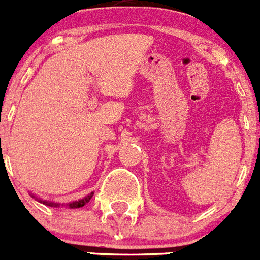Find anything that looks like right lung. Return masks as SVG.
Here are the masks:
<instances>
[{"instance_id": "right-lung-1", "label": "right lung", "mask_w": 260, "mask_h": 260, "mask_svg": "<svg viewBox=\"0 0 260 260\" xmlns=\"http://www.w3.org/2000/svg\"><path fill=\"white\" fill-rule=\"evenodd\" d=\"M91 198H92V194H89L88 197H86V198H84V199H80V201H78V202H73V203L69 204V207H70V208L83 207L84 204L88 203L89 199H91ZM44 203H47V202H44ZM47 204H49V206H57V204H54V203H47Z\"/></svg>"}]
</instances>
